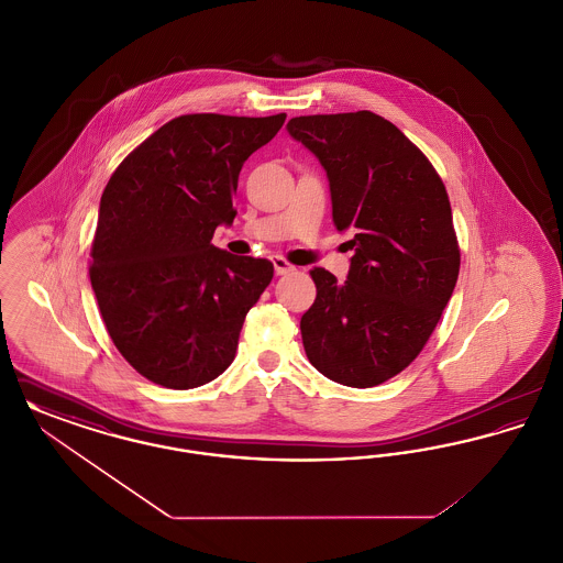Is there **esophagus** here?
Wrapping results in <instances>:
<instances>
[{
	"instance_id": "34e87169",
	"label": "esophagus",
	"mask_w": 563,
	"mask_h": 563,
	"mask_svg": "<svg viewBox=\"0 0 563 563\" xmlns=\"http://www.w3.org/2000/svg\"><path fill=\"white\" fill-rule=\"evenodd\" d=\"M272 264H274V272L278 274V276H283V274H289V272H294V266L285 260V257H280V255H274L272 257Z\"/></svg>"
}]
</instances>
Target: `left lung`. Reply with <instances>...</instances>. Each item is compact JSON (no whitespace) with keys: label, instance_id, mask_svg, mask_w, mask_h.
Instances as JSON below:
<instances>
[{"label":"left lung","instance_id":"8db88e82","mask_svg":"<svg viewBox=\"0 0 563 563\" xmlns=\"http://www.w3.org/2000/svg\"><path fill=\"white\" fill-rule=\"evenodd\" d=\"M287 133L321 162L349 276L314 268L299 329L324 377L372 388L420 354L454 294L460 251L445 186L427 156L372 111L299 115Z\"/></svg>","mask_w":563,"mask_h":563}]
</instances>
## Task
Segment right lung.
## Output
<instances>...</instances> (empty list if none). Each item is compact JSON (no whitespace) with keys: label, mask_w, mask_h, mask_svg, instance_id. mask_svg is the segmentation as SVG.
<instances>
[{"label":"right lung","mask_w":563,"mask_h":563,"mask_svg":"<svg viewBox=\"0 0 563 563\" xmlns=\"http://www.w3.org/2000/svg\"><path fill=\"white\" fill-rule=\"evenodd\" d=\"M285 113H191L166 122L115 168L101 196L90 283L115 349L175 390L223 374L242 322L268 287V260L211 244L232 225L244 161L280 131Z\"/></svg>","instance_id":"obj_1"}]
</instances>
